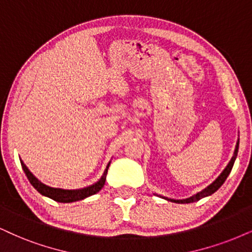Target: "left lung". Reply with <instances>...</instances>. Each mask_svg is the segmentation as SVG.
Wrapping results in <instances>:
<instances>
[{"label": "left lung", "instance_id": "8db88e82", "mask_svg": "<svg viewBox=\"0 0 252 252\" xmlns=\"http://www.w3.org/2000/svg\"><path fill=\"white\" fill-rule=\"evenodd\" d=\"M238 146H240V139L237 140V144H236V147H235L234 155H232L231 160L229 161L228 166H226L224 170H223V172L220 174L219 178H217L215 181L212 183V185H209L207 188H204L203 190H201L200 192H197V194L192 195V196L188 197V198H182V200H175V198H168V197H164V196H161V197H163L164 200H168L170 202H175V203H191V202H196L198 200H201V198L207 197V196H209V195L214 194V192H215L217 189L221 187L223 183H224L226 178H228V175L230 174L231 169H232V166H234V163H235L236 157H237V153H238Z\"/></svg>", "mask_w": 252, "mask_h": 252}]
</instances>
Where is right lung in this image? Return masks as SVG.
<instances>
[{
  "label": "right lung",
  "instance_id": "obj_1",
  "mask_svg": "<svg viewBox=\"0 0 252 252\" xmlns=\"http://www.w3.org/2000/svg\"><path fill=\"white\" fill-rule=\"evenodd\" d=\"M110 163H111V161L107 163L106 169L104 170V174H102L101 178L99 179V181L93 183V185H91V186H89V187L80 188V189H62V188L49 187V186H46V185H44V183L40 182L39 180L37 179L29 169H28V167L24 164L23 161L21 160L22 168H23L28 180H29L31 185L33 186V188H35L36 190L39 192V194L44 195V196H46V197H50L54 201L62 202V203H70V202L80 201V200H84V198L91 196V195L97 194V192L100 190L102 187H104Z\"/></svg>",
  "mask_w": 252,
  "mask_h": 252
}]
</instances>
